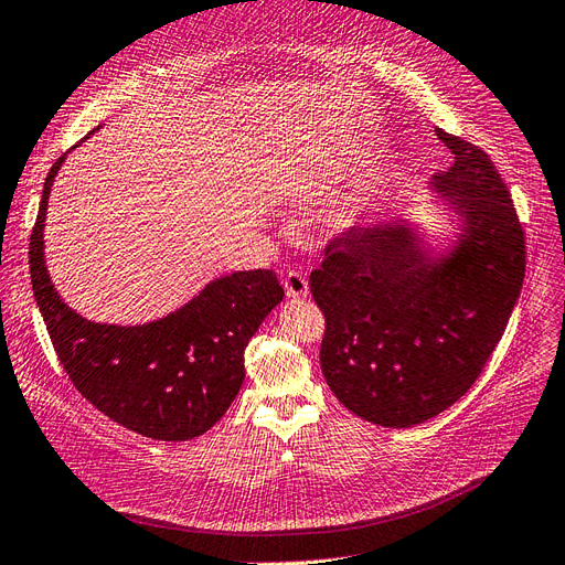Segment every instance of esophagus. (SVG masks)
I'll return each mask as SVG.
<instances>
[{"instance_id":"esophagus-1","label":"esophagus","mask_w":565,"mask_h":565,"mask_svg":"<svg viewBox=\"0 0 565 565\" xmlns=\"http://www.w3.org/2000/svg\"><path fill=\"white\" fill-rule=\"evenodd\" d=\"M282 285H285V295L289 299H301L309 295V280H306L297 270H287Z\"/></svg>"}]
</instances>
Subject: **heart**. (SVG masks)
Here are the masks:
<instances>
[{
	"mask_svg": "<svg viewBox=\"0 0 565 565\" xmlns=\"http://www.w3.org/2000/svg\"><path fill=\"white\" fill-rule=\"evenodd\" d=\"M355 212H358V210H344V212H341L339 224H341V226H351L353 221H355Z\"/></svg>",
	"mask_w": 565,
	"mask_h": 565,
	"instance_id": "heart-1",
	"label": "heart"
}]
</instances>
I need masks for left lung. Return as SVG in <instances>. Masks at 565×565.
Instances as JSON below:
<instances>
[{"mask_svg":"<svg viewBox=\"0 0 565 565\" xmlns=\"http://www.w3.org/2000/svg\"><path fill=\"white\" fill-rule=\"evenodd\" d=\"M455 156L434 191L461 218L446 256L401 221L351 228L324 247L311 295L324 313L320 365L339 403L388 429L440 415L483 372L525 276V237L488 152L443 129Z\"/></svg>","mask_w":565,"mask_h":565,"instance_id":"obj_1","label":"left lung"}]
</instances>
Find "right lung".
<instances>
[{"label": "right lung", "mask_w": 565, "mask_h": 565, "mask_svg": "<svg viewBox=\"0 0 565 565\" xmlns=\"http://www.w3.org/2000/svg\"><path fill=\"white\" fill-rule=\"evenodd\" d=\"M98 129V127H96ZM65 152L49 169L30 278L42 318L73 386L106 417L156 440L195 438L224 417L245 380V349L285 289L266 268L212 280L179 311L146 324H104L61 301L44 264V218Z\"/></svg>", "instance_id": "obj_1"}]
</instances>
